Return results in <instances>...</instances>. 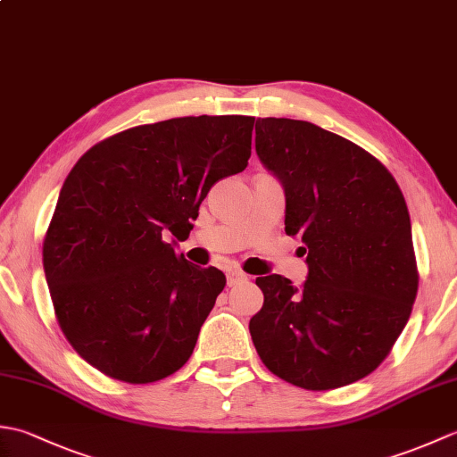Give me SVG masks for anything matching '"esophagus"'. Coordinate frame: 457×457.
<instances>
[{
  "label": "esophagus",
  "instance_id": "esophagus-1",
  "mask_svg": "<svg viewBox=\"0 0 457 457\" xmlns=\"http://www.w3.org/2000/svg\"><path fill=\"white\" fill-rule=\"evenodd\" d=\"M244 280H247V275L244 273V270L234 269L228 273V287H236L239 283H244Z\"/></svg>",
  "mask_w": 457,
  "mask_h": 457
}]
</instances>
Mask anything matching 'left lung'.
I'll use <instances>...</instances> for the list:
<instances>
[{
    "mask_svg": "<svg viewBox=\"0 0 457 457\" xmlns=\"http://www.w3.org/2000/svg\"><path fill=\"white\" fill-rule=\"evenodd\" d=\"M255 149L287 192L285 229L300 236L304 287L257 277L253 345L270 373L329 391L373 373L412 312L419 267L411 216L385 164L314 123L263 118Z\"/></svg>",
    "mask_w": 457,
    "mask_h": 457,
    "instance_id": "obj_1",
    "label": "left lung"
}]
</instances>
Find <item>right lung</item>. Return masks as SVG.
Returning <instances> with one entry per match:
<instances>
[{"instance_id": "obj_1", "label": "right lung", "mask_w": 457, "mask_h": 457, "mask_svg": "<svg viewBox=\"0 0 457 457\" xmlns=\"http://www.w3.org/2000/svg\"><path fill=\"white\" fill-rule=\"evenodd\" d=\"M255 118L198 115L115 133L62 184L43 241L56 322L84 361L145 385L188 361L226 287L164 236L190 234L220 179L247 167Z\"/></svg>"}]
</instances>
